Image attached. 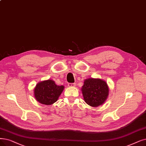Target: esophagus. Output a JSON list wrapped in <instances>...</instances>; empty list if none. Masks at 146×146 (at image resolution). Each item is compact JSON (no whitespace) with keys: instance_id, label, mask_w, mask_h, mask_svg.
<instances>
[{"instance_id":"esophagus-1","label":"esophagus","mask_w":146,"mask_h":146,"mask_svg":"<svg viewBox=\"0 0 146 146\" xmlns=\"http://www.w3.org/2000/svg\"><path fill=\"white\" fill-rule=\"evenodd\" d=\"M75 86H76V84L75 83H69L68 84V86L70 87H75Z\"/></svg>"}]
</instances>
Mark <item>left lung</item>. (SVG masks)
Returning a JSON list of instances; mask_svg holds the SVG:
<instances>
[{"mask_svg":"<svg viewBox=\"0 0 146 146\" xmlns=\"http://www.w3.org/2000/svg\"><path fill=\"white\" fill-rule=\"evenodd\" d=\"M81 89L84 101L92 107L104 104L109 95V87L107 82L98 78L86 79Z\"/></svg>","mask_w":146,"mask_h":146,"instance_id":"1","label":"left lung"}]
</instances>
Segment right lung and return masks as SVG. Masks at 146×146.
Returning <instances> with one entry per match:
<instances>
[{"mask_svg": "<svg viewBox=\"0 0 146 146\" xmlns=\"http://www.w3.org/2000/svg\"><path fill=\"white\" fill-rule=\"evenodd\" d=\"M64 89L65 87L57 85L53 80H44L35 87L34 96L39 103L50 106L58 100Z\"/></svg>", "mask_w": 146, "mask_h": 146, "instance_id": "add662e5", "label": "right lung"}]
</instances>
